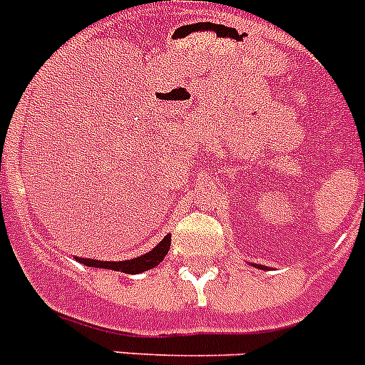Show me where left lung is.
<instances>
[{"mask_svg": "<svg viewBox=\"0 0 365 365\" xmlns=\"http://www.w3.org/2000/svg\"><path fill=\"white\" fill-rule=\"evenodd\" d=\"M259 269H263V267H261V265H259Z\"/></svg>", "mask_w": 365, "mask_h": 365, "instance_id": "8db88e82", "label": "left lung"}]
</instances>
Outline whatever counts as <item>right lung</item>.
Segmentation results:
<instances>
[{"label":"right lung","mask_w":365,"mask_h":365,"mask_svg":"<svg viewBox=\"0 0 365 365\" xmlns=\"http://www.w3.org/2000/svg\"><path fill=\"white\" fill-rule=\"evenodd\" d=\"M170 243H172V235L168 234L163 241H160L153 250L143 254V256L133 257V259L125 261H100V259H89V257H76L80 263L87 267H95V269H109V270H118V272L124 274H140L144 270H150L153 267H157L160 261L164 259V256L170 250Z\"/></svg>","instance_id":"right-lung-1"}]
</instances>
